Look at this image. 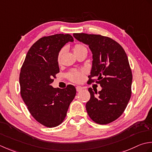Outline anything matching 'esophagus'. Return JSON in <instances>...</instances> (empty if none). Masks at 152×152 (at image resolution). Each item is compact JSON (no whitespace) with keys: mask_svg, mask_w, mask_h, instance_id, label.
Masks as SVG:
<instances>
[{"mask_svg":"<svg viewBox=\"0 0 152 152\" xmlns=\"http://www.w3.org/2000/svg\"><path fill=\"white\" fill-rule=\"evenodd\" d=\"M83 89V87H81V86H76V90H77V92H80V91H81Z\"/></svg>","mask_w":152,"mask_h":152,"instance_id":"obj_1","label":"esophagus"}]
</instances>
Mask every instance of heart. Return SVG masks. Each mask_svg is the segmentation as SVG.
<instances>
[{"mask_svg": "<svg viewBox=\"0 0 152 152\" xmlns=\"http://www.w3.org/2000/svg\"><path fill=\"white\" fill-rule=\"evenodd\" d=\"M83 49H86L85 46L84 45H80V44H77L74 46L73 50L74 52V54H76L77 53H79V52L83 50ZM62 52H63V50H61L60 52H59V54L58 56V61H60ZM67 76L74 83H80L83 81V79H84L85 72H83V71H79V70L74 69L68 73Z\"/></svg>", "mask_w": 152, "mask_h": 152, "instance_id": "heart-1", "label": "heart"}]
</instances>
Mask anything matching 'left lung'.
I'll return each mask as SVG.
<instances>
[{"mask_svg":"<svg viewBox=\"0 0 152 152\" xmlns=\"http://www.w3.org/2000/svg\"><path fill=\"white\" fill-rule=\"evenodd\" d=\"M73 37L88 45L92 53L88 83L96 81L102 88L98 93L88 88V115L100 125L113 122L122 115L131 96L132 75L127 56L122 46L110 37L86 33H73Z\"/></svg>","mask_w":152,"mask_h":152,"instance_id":"left-lung-1","label":"left lung"}]
</instances>
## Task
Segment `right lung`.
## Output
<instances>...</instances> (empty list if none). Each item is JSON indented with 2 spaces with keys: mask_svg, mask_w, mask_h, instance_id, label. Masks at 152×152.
<instances>
[{
  "mask_svg": "<svg viewBox=\"0 0 152 152\" xmlns=\"http://www.w3.org/2000/svg\"><path fill=\"white\" fill-rule=\"evenodd\" d=\"M69 34L43 37L34 43L25 58L20 74V93L30 113L46 127L63 122L76 94L74 86L53 88L56 75L60 72L58 56L61 48L73 42Z\"/></svg>",
  "mask_w": 152,
  "mask_h": 152,
  "instance_id": "obj_1",
  "label": "right lung"
}]
</instances>
